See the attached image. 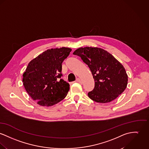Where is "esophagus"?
<instances>
[{
    "label": "esophagus",
    "mask_w": 149,
    "mask_h": 149,
    "mask_svg": "<svg viewBox=\"0 0 149 149\" xmlns=\"http://www.w3.org/2000/svg\"><path fill=\"white\" fill-rule=\"evenodd\" d=\"M76 81H77V82H78V83H81V80L80 78H77V79H76Z\"/></svg>",
    "instance_id": "obj_1"
}]
</instances>
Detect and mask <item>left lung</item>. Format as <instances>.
Returning a JSON list of instances; mask_svg holds the SVG:
<instances>
[{
    "label": "left lung",
    "instance_id": "1",
    "mask_svg": "<svg viewBox=\"0 0 149 149\" xmlns=\"http://www.w3.org/2000/svg\"><path fill=\"white\" fill-rule=\"evenodd\" d=\"M73 54L79 56L88 65L95 80L93 90L88 97L97 103H109L125 90L128 77L121 63L111 54L99 47H85Z\"/></svg>",
    "mask_w": 149,
    "mask_h": 149
}]
</instances>
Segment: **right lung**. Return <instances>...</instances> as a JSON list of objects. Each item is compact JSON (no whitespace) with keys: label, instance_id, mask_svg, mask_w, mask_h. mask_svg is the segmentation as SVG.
Segmentation results:
<instances>
[{"label":"right lung","instance_id":"obj_1","mask_svg":"<svg viewBox=\"0 0 149 149\" xmlns=\"http://www.w3.org/2000/svg\"><path fill=\"white\" fill-rule=\"evenodd\" d=\"M71 49H48L29 63L23 75V85L32 99L41 106L50 107L65 98L69 83L61 79L62 63Z\"/></svg>","mask_w":149,"mask_h":149}]
</instances>
